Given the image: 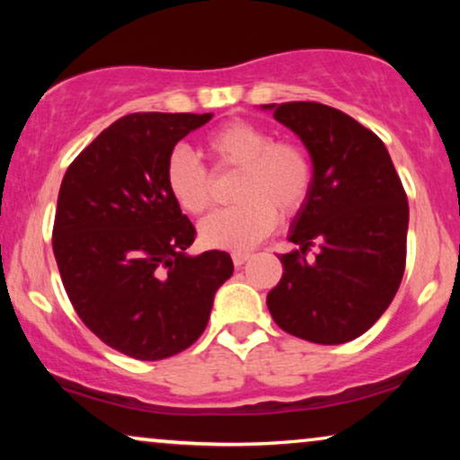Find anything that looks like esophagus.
<instances>
[{
  "mask_svg": "<svg viewBox=\"0 0 460 460\" xmlns=\"http://www.w3.org/2000/svg\"><path fill=\"white\" fill-rule=\"evenodd\" d=\"M251 257V253H247V251H234V253H232V261H234V266L236 268H241L244 261H247Z\"/></svg>",
  "mask_w": 460,
  "mask_h": 460,
  "instance_id": "34e87169",
  "label": "esophagus"
}]
</instances>
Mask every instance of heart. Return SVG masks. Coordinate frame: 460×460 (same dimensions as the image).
<instances>
[{
    "instance_id": "obj_1",
    "label": "heart",
    "mask_w": 460,
    "mask_h": 460,
    "mask_svg": "<svg viewBox=\"0 0 460 460\" xmlns=\"http://www.w3.org/2000/svg\"><path fill=\"white\" fill-rule=\"evenodd\" d=\"M205 153L216 172L238 169L232 188L236 205L213 211L200 222V238L217 249H249L266 238L282 217L304 209L314 186L310 150L297 140H274L260 123L234 119L211 131ZM167 190L181 211L200 216L213 200L209 169L180 148L169 156Z\"/></svg>"
}]
</instances>
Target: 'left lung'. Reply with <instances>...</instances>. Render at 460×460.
Segmentation results:
<instances>
[{
    "instance_id": "left-lung-1",
    "label": "left lung",
    "mask_w": 460,
    "mask_h": 460,
    "mask_svg": "<svg viewBox=\"0 0 460 460\" xmlns=\"http://www.w3.org/2000/svg\"><path fill=\"white\" fill-rule=\"evenodd\" d=\"M314 161L312 194L280 255L268 310L288 335L337 345L367 332L392 304L406 268L408 200L379 136L320 102L268 104ZM316 246V261L306 251Z\"/></svg>"
}]
</instances>
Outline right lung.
<instances>
[{"instance_id":"1","label":"right lung","mask_w":460,"mask_h":460,"mask_svg":"<svg viewBox=\"0 0 460 460\" xmlns=\"http://www.w3.org/2000/svg\"><path fill=\"white\" fill-rule=\"evenodd\" d=\"M209 119L125 115L62 178L52 230L62 285L87 329L136 360L190 348L234 270L226 251L186 255L197 230L165 181L175 144Z\"/></svg>"}]
</instances>
